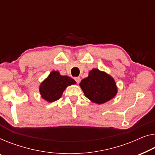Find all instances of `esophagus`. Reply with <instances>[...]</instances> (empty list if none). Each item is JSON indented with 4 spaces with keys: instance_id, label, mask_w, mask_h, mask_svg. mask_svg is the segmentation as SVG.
<instances>
[{
    "instance_id": "obj_1",
    "label": "esophagus",
    "mask_w": 155,
    "mask_h": 155,
    "mask_svg": "<svg viewBox=\"0 0 155 155\" xmlns=\"http://www.w3.org/2000/svg\"><path fill=\"white\" fill-rule=\"evenodd\" d=\"M74 80H75V81L77 82V84H79L81 81V78L80 77H75Z\"/></svg>"
}]
</instances>
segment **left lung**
Returning <instances> with one entry per match:
<instances>
[{
	"label": "left lung",
	"mask_w": 155,
	"mask_h": 155,
	"mask_svg": "<svg viewBox=\"0 0 155 155\" xmlns=\"http://www.w3.org/2000/svg\"><path fill=\"white\" fill-rule=\"evenodd\" d=\"M80 86L87 98L100 104L111 100L117 93L114 78L97 69L90 71L88 77L80 83Z\"/></svg>",
	"instance_id": "8db88e82"
}]
</instances>
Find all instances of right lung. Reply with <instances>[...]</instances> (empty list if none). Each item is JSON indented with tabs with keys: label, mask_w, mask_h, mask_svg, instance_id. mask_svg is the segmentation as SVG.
<instances>
[{
	"label": "right lung",
	"mask_w": 155,
	"mask_h": 155,
	"mask_svg": "<svg viewBox=\"0 0 155 155\" xmlns=\"http://www.w3.org/2000/svg\"><path fill=\"white\" fill-rule=\"evenodd\" d=\"M75 84L76 81L73 78L68 76H62L58 71H53L40 85L41 97L48 102L56 101L61 97L63 91L68 85Z\"/></svg>",
	"instance_id": "right-lung-1"
}]
</instances>
